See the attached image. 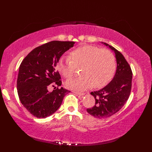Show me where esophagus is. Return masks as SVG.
I'll return each instance as SVG.
<instances>
[{
  "label": "esophagus",
  "instance_id": "1",
  "mask_svg": "<svg viewBox=\"0 0 152 152\" xmlns=\"http://www.w3.org/2000/svg\"><path fill=\"white\" fill-rule=\"evenodd\" d=\"M73 92L75 93L76 94L78 95L79 96H83V95L85 94L83 93V92Z\"/></svg>",
  "mask_w": 152,
  "mask_h": 152
}]
</instances>
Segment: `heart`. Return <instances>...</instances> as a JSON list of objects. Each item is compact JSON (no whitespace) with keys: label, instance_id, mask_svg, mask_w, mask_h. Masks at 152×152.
Masks as SVG:
<instances>
[{"label":"heart","instance_id":"heart-1","mask_svg":"<svg viewBox=\"0 0 152 152\" xmlns=\"http://www.w3.org/2000/svg\"><path fill=\"white\" fill-rule=\"evenodd\" d=\"M69 57L59 58L57 64L59 73L69 79L75 75L77 68H81L82 76L68 81V89L79 91L92 86L100 88L106 86L114 76L116 60L108 49L84 45L71 50Z\"/></svg>","mask_w":152,"mask_h":152}]
</instances>
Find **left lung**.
<instances>
[{"instance_id": "left-lung-1", "label": "left lung", "mask_w": 152, "mask_h": 152, "mask_svg": "<svg viewBox=\"0 0 152 152\" xmlns=\"http://www.w3.org/2000/svg\"><path fill=\"white\" fill-rule=\"evenodd\" d=\"M113 50L116 58V74L107 86L91 94L95 102L92 108H87L91 115L99 119L108 118L120 110L128 100L131 91L132 72L123 54L112 46L104 43Z\"/></svg>"}]
</instances>
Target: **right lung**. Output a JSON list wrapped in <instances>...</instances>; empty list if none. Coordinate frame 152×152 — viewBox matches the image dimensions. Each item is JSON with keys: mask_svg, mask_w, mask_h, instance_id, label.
I'll list each match as a JSON object with an SVG mask.
<instances>
[{"mask_svg": "<svg viewBox=\"0 0 152 152\" xmlns=\"http://www.w3.org/2000/svg\"><path fill=\"white\" fill-rule=\"evenodd\" d=\"M75 42L53 41L39 46L23 59L19 68L17 91L22 105L38 118H45L55 113L70 91L58 87L61 85L57 71L61 56L73 47ZM51 86H57L52 92Z\"/></svg>", "mask_w": 152, "mask_h": 152, "instance_id": "add662e5", "label": "right lung"}]
</instances>
